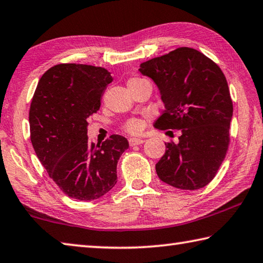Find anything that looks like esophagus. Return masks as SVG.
Masks as SVG:
<instances>
[{"label":"esophagus","instance_id":"34e87169","mask_svg":"<svg viewBox=\"0 0 263 263\" xmlns=\"http://www.w3.org/2000/svg\"><path fill=\"white\" fill-rule=\"evenodd\" d=\"M144 141L145 140L140 139V138H131V139L128 140V144H130L131 147H133V146H137V145H141Z\"/></svg>","mask_w":263,"mask_h":263}]
</instances>
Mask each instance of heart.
Wrapping results in <instances>:
<instances>
[{
  "instance_id": "1",
  "label": "heart",
  "mask_w": 263,
  "mask_h": 263,
  "mask_svg": "<svg viewBox=\"0 0 263 263\" xmlns=\"http://www.w3.org/2000/svg\"><path fill=\"white\" fill-rule=\"evenodd\" d=\"M139 82H145V79L132 78L128 80L127 85H131L133 83H139ZM142 127H144V123H142V121L139 118L128 119V121L125 123V125H124V128H125L128 133H132V135H137V133H139L142 130Z\"/></svg>"
}]
</instances>
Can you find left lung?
Here are the masks:
<instances>
[{
	"label": "left lung",
	"instance_id": "left-lung-1",
	"mask_svg": "<svg viewBox=\"0 0 263 263\" xmlns=\"http://www.w3.org/2000/svg\"><path fill=\"white\" fill-rule=\"evenodd\" d=\"M139 71L154 80L165 107L154 126L181 132L178 144H165L155 165L157 176L176 189L204 187L230 144L233 106L226 76L215 62L189 47L144 62Z\"/></svg>",
	"mask_w": 263,
	"mask_h": 263
}]
</instances>
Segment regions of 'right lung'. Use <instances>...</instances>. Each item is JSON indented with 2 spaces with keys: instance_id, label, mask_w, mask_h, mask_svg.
<instances>
[{
  "instance_id": "right-lung-1",
  "label": "right lung",
  "mask_w": 263,
  "mask_h": 263,
  "mask_svg": "<svg viewBox=\"0 0 263 263\" xmlns=\"http://www.w3.org/2000/svg\"><path fill=\"white\" fill-rule=\"evenodd\" d=\"M111 82L101 66L57 64L42 74L31 102L28 121L37 159L62 192L80 201L101 198L115 186L117 162L128 148L119 135L102 145L87 139L88 118Z\"/></svg>"
}]
</instances>
